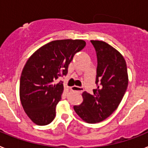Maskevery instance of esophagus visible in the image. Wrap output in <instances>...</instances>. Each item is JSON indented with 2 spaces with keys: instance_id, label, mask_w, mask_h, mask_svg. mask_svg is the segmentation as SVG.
Wrapping results in <instances>:
<instances>
[{
  "instance_id": "esophagus-1",
  "label": "esophagus",
  "mask_w": 148,
  "mask_h": 148,
  "mask_svg": "<svg viewBox=\"0 0 148 148\" xmlns=\"http://www.w3.org/2000/svg\"><path fill=\"white\" fill-rule=\"evenodd\" d=\"M71 90H73V91H75V92H79V93H82L84 91L83 87H78V86H73V87H71Z\"/></svg>"
}]
</instances>
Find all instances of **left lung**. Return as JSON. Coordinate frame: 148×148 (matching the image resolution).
Here are the masks:
<instances>
[{
	"label": "left lung",
	"instance_id": "8db88e82",
	"mask_svg": "<svg viewBox=\"0 0 148 148\" xmlns=\"http://www.w3.org/2000/svg\"><path fill=\"white\" fill-rule=\"evenodd\" d=\"M97 56L93 93L84 92L83 102L73 107L75 113L87 123H98L109 117L117 109L128 85L126 61L112 46L101 40H91Z\"/></svg>",
	"mask_w": 148,
	"mask_h": 148
}]
</instances>
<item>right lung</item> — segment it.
I'll use <instances>...</instances> for the list:
<instances>
[{"instance_id":"obj_1","label":"right lung","mask_w":148,"mask_h":148,"mask_svg":"<svg viewBox=\"0 0 148 148\" xmlns=\"http://www.w3.org/2000/svg\"><path fill=\"white\" fill-rule=\"evenodd\" d=\"M86 45L83 40H56L35 51L27 60L20 80V99L29 118L38 125H49L64 91L58 77L67 74L75 53Z\"/></svg>"}]
</instances>
